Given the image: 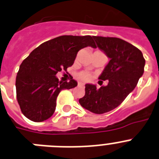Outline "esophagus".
Segmentation results:
<instances>
[{"mask_svg":"<svg viewBox=\"0 0 159 159\" xmlns=\"http://www.w3.org/2000/svg\"><path fill=\"white\" fill-rule=\"evenodd\" d=\"M78 86H84V84H83V83L79 82L78 83Z\"/></svg>","mask_w":159,"mask_h":159,"instance_id":"34e87169","label":"esophagus"}]
</instances>
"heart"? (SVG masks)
<instances>
[{"label": "heart", "mask_w": 159, "mask_h": 159, "mask_svg": "<svg viewBox=\"0 0 159 159\" xmlns=\"http://www.w3.org/2000/svg\"><path fill=\"white\" fill-rule=\"evenodd\" d=\"M91 77H92V75H91L90 73L87 72V71H82V72L79 73V74L77 75V78H78L80 80L84 81V82L90 80Z\"/></svg>", "instance_id": "obj_1"}]
</instances>
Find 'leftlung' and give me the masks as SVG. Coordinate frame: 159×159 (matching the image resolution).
Returning a JSON list of instances; mask_svg holds the SVG:
<instances>
[{"instance_id":"left-lung-1","label":"left lung","mask_w":159,"mask_h":159,"mask_svg":"<svg viewBox=\"0 0 159 159\" xmlns=\"http://www.w3.org/2000/svg\"><path fill=\"white\" fill-rule=\"evenodd\" d=\"M93 38L97 47L110 59L99 76L108 83L100 89L87 84L84 96L79 102L90 112L102 114L119 106L132 93L144 72L146 60L142 51L126 41L118 38Z\"/></svg>"}]
</instances>
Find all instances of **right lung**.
Segmentation results:
<instances>
[{"instance_id": "right-lung-1", "label": "right lung", "mask_w": 159, "mask_h": 159, "mask_svg": "<svg viewBox=\"0 0 159 159\" xmlns=\"http://www.w3.org/2000/svg\"><path fill=\"white\" fill-rule=\"evenodd\" d=\"M87 47H96L90 35H63L41 44L23 61L16 78V92L24 116L34 122L52 116L59 93L77 86L72 77L63 82L56 74L72 66L78 51Z\"/></svg>"}]
</instances>
